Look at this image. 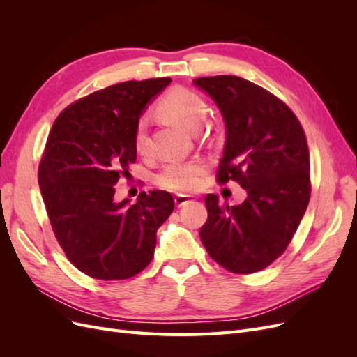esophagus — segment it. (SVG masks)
<instances>
[{
	"instance_id": "34e87169",
	"label": "esophagus",
	"mask_w": 357,
	"mask_h": 357,
	"mask_svg": "<svg viewBox=\"0 0 357 357\" xmlns=\"http://www.w3.org/2000/svg\"><path fill=\"white\" fill-rule=\"evenodd\" d=\"M190 201H192V197H189V195H180V193H177V195L174 197V202L177 207H183V205L189 204Z\"/></svg>"
}]
</instances>
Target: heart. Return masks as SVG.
<instances>
[{
	"instance_id": "1",
	"label": "heart",
	"mask_w": 357,
	"mask_h": 357,
	"mask_svg": "<svg viewBox=\"0 0 357 357\" xmlns=\"http://www.w3.org/2000/svg\"><path fill=\"white\" fill-rule=\"evenodd\" d=\"M159 110L169 121H174L189 129H197L202 123L205 113V102L192 89L177 86L167 92L159 101ZM134 146L139 155L149 152V122L142 116L137 121L134 131ZM205 174V164L199 159L192 160H169L155 176L156 185L177 193H188L199 188L202 176Z\"/></svg>"
}]
</instances>
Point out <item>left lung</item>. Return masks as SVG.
Returning a JSON list of instances; mask_svg holds the SVG:
<instances>
[{
	"instance_id": "8db88e82",
	"label": "left lung",
	"mask_w": 357,
	"mask_h": 357,
	"mask_svg": "<svg viewBox=\"0 0 357 357\" xmlns=\"http://www.w3.org/2000/svg\"><path fill=\"white\" fill-rule=\"evenodd\" d=\"M197 86L218 104L226 126L219 185L247 190L240 205L205 197L208 219L201 241L214 262L235 274H253L282 256L304 218L311 195L310 152L289 105L236 75L199 77Z\"/></svg>"
}]
</instances>
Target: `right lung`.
<instances>
[{
  "mask_svg": "<svg viewBox=\"0 0 357 357\" xmlns=\"http://www.w3.org/2000/svg\"><path fill=\"white\" fill-rule=\"evenodd\" d=\"M169 77L129 80L63 109L38 165L43 201L68 261L92 278L125 280L152 262L156 231L174 210L165 190L116 202L114 185L135 164L134 131L149 100Z\"/></svg>",
  "mask_w": 357,
  "mask_h": 357,
  "instance_id": "add662e5",
  "label": "right lung"
}]
</instances>
